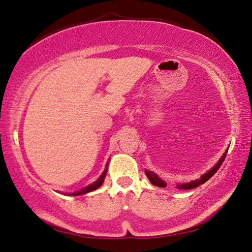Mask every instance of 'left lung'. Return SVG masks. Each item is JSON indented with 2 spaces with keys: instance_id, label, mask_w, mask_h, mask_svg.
<instances>
[{
  "instance_id": "8db88e82",
  "label": "left lung",
  "mask_w": 252,
  "mask_h": 252,
  "mask_svg": "<svg viewBox=\"0 0 252 252\" xmlns=\"http://www.w3.org/2000/svg\"><path fill=\"white\" fill-rule=\"evenodd\" d=\"M227 152L228 151H225V153L222 156V158H221V159L219 160L218 163H217L215 167H213L210 170V171H208L206 174H203L201 178L198 179V180H195V181L190 182V183H183V185H178V188H180V189L188 190V189H193V188H195V187H199V186L203 185L204 182L208 181L209 179H210L213 176V174H215L217 171H218L219 168L221 167V164H222V162L224 161V158H225V156H227ZM146 174H147V177L149 178V180H150V182L152 183L153 186L161 187V188L167 187V183H165L163 180H161V179L158 177L156 173L150 172V171H146Z\"/></svg>"
}]
</instances>
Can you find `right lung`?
<instances>
[{
  "mask_svg": "<svg viewBox=\"0 0 252 252\" xmlns=\"http://www.w3.org/2000/svg\"><path fill=\"white\" fill-rule=\"evenodd\" d=\"M106 171H108V169H105V170H104L103 173H102V176H100V178L97 179V180H96L94 183H92V185L88 186L87 188H84V189H82V190L76 191V192L69 193V195H79V194L88 193V192H90V191H93V190L97 189V188L101 187V186H102V183H103V180H104V177H105V174H106Z\"/></svg>",
  "mask_w": 252,
  "mask_h": 252,
  "instance_id": "obj_1",
  "label": "right lung"
}]
</instances>
